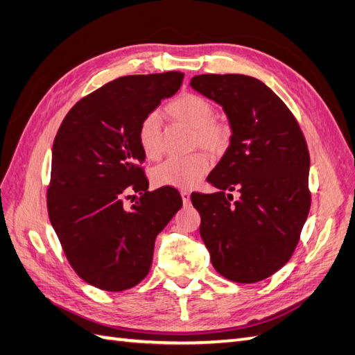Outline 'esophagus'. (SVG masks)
Returning a JSON list of instances; mask_svg holds the SVG:
<instances>
[{"instance_id":"obj_1","label":"esophagus","mask_w":355,"mask_h":355,"mask_svg":"<svg viewBox=\"0 0 355 355\" xmlns=\"http://www.w3.org/2000/svg\"><path fill=\"white\" fill-rule=\"evenodd\" d=\"M182 200L184 205H189L191 202V192L189 191H182Z\"/></svg>"}]
</instances>
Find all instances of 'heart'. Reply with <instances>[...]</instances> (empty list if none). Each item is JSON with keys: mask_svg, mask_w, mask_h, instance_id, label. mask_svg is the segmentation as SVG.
<instances>
[{"mask_svg": "<svg viewBox=\"0 0 355 355\" xmlns=\"http://www.w3.org/2000/svg\"><path fill=\"white\" fill-rule=\"evenodd\" d=\"M163 112L173 122L191 128L192 148H201L212 155H221L230 146L232 126L225 120L214 117V105L206 97L183 93L166 105ZM137 139L141 153L148 160H158L162 157V125L157 114H149L141 120ZM207 169L209 160L201 153L169 158L154 169L153 182L158 187L191 189L201 182Z\"/></svg>", "mask_w": 355, "mask_h": 355, "instance_id": "1", "label": "heart"}]
</instances>
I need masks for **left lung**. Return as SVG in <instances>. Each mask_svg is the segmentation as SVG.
Returning <instances> with one entry per match:
<instances>
[{
    "mask_svg": "<svg viewBox=\"0 0 355 355\" xmlns=\"http://www.w3.org/2000/svg\"><path fill=\"white\" fill-rule=\"evenodd\" d=\"M191 87L220 103L232 126L230 146L207 177L218 192L191 195L200 235L221 276L259 282L288 262L310 212L305 137L288 107L258 79L200 74ZM233 190L235 202L227 193Z\"/></svg>",
    "mask_w": 355,
    "mask_h": 355,
    "instance_id": "1",
    "label": "left lung"
}]
</instances>
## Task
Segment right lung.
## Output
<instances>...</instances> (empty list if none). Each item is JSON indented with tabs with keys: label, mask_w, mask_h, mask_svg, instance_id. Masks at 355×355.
I'll return each instance as SVG.
<instances>
[{
	"label": "right lung",
	"mask_w": 355,
	"mask_h": 355,
	"mask_svg": "<svg viewBox=\"0 0 355 355\" xmlns=\"http://www.w3.org/2000/svg\"><path fill=\"white\" fill-rule=\"evenodd\" d=\"M183 78L168 71L108 82L74 105L53 141L50 223L73 270L101 290L123 291L146 277L157 235L183 206L173 187L148 191L137 139L141 120Z\"/></svg>",
	"instance_id": "add662e5"
}]
</instances>
